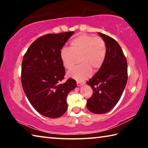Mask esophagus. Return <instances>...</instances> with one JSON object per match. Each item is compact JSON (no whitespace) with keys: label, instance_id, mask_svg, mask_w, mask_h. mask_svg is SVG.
<instances>
[{"label":"esophagus","instance_id":"obj_1","mask_svg":"<svg viewBox=\"0 0 148 148\" xmlns=\"http://www.w3.org/2000/svg\"><path fill=\"white\" fill-rule=\"evenodd\" d=\"M84 82H77V86L79 87V86H83V85H84Z\"/></svg>","mask_w":148,"mask_h":148}]
</instances>
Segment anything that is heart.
Wrapping results in <instances>:
<instances>
[{"label": "heart", "instance_id": "obj_1", "mask_svg": "<svg viewBox=\"0 0 148 148\" xmlns=\"http://www.w3.org/2000/svg\"><path fill=\"white\" fill-rule=\"evenodd\" d=\"M106 46L104 40L99 36L82 34L70 42V47L60 50V58L63 66L71 69L79 58L81 64L70 70L68 76L82 81L91 76L92 70L96 72L101 68L106 58Z\"/></svg>", "mask_w": 148, "mask_h": 148}]
</instances>
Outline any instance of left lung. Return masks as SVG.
<instances>
[{
    "label": "left lung",
    "instance_id": "1",
    "mask_svg": "<svg viewBox=\"0 0 148 148\" xmlns=\"http://www.w3.org/2000/svg\"><path fill=\"white\" fill-rule=\"evenodd\" d=\"M106 46L104 63L96 74L87 82L93 93L87 101V108L94 114H105L116 106L126 86L127 62L121 47L114 38L98 32Z\"/></svg>",
    "mask_w": 148,
    "mask_h": 148
}]
</instances>
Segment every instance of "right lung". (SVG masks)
Instances as JSON below:
<instances>
[{"label": "right lung", "mask_w": 148, "mask_h": 148, "mask_svg": "<svg viewBox=\"0 0 148 148\" xmlns=\"http://www.w3.org/2000/svg\"><path fill=\"white\" fill-rule=\"evenodd\" d=\"M74 32L48 34L32 43L23 57L21 84L32 107L41 115L57 118L66 111V97L76 88V82L69 79L64 84L65 69L60 50Z\"/></svg>", "instance_id": "right-lung-1"}]
</instances>
